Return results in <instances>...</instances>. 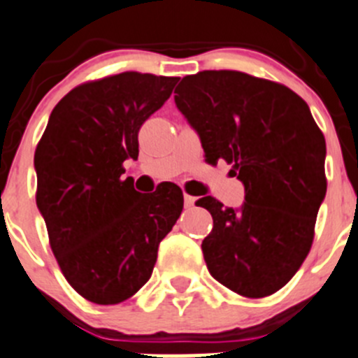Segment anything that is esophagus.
<instances>
[{"label":"esophagus","mask_w":358,"mask_h":358,"mask_svg":"<svg viewBox=\"0 0 358 358\" xmlns=\"http://www.w3.org/2000/svg\"><path fill=\"white\" fill-rule=\"evenodd\" d=\"M183 204H185V208H192L194 204H196V197L185 194V196H183Z\"/></svg>","instance_id":"esophagus-1"}]
</instances>
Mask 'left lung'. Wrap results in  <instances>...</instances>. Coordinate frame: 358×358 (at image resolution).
<instances>
[{
  "label": "left lung",
  "instance_id": "1",
  "mask_svg": "<svg viewBox=\"0 0 358 358\" xmlns=\"http://www.w3.org/2000/svg\"><path fill=\"white\" fill-rule=\"evenodd\" d=\"M176 108L199 134L210 164L224 159L245 185L241 208L211 196L203 255L217 282L245 297H266L290 282L310 253L327 192L325 138L289 87L241 71H201L175 91Z\"/></svg>",
  "mask_w": 358,
  "mask_h": 358
}]
</instances>
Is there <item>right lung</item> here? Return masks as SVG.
<instances>
[{"label":"right lung","instance_id":"add662e5","mask_svg":"<svg viewBox=\"0 0 358 358\" xmlns=\"http://www.w3.org/2000/svg\"><path fill=\"white\" fill-rule=\"evenodd\" d=\"M176 76L126 71L87 82L52 110L34 152L36 206L69 285L96 304H119L154 271L159 243L183 210L166 182L154 194L122 180L138 133L171 96Z\"/></svg>","mask_w":358,"mask_h":358}]
</instances>
